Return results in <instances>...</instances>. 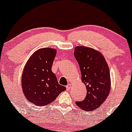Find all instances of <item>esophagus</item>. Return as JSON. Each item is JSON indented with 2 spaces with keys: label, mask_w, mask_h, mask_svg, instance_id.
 Returning <instances> with one entry per match:
<instances>
[{
  "label": "esophagus",
  "mask_w": 132,
  "mask_h": 132,
  "mask_svg": "<svg viewBox=\"0 0 132 132\" xmlns=\"http://www.w3.org/2000/svg\"><path fill=\"white\" fill-rule=\"evenodd\" d=\"M71 86V85H70V84H68V85L66 86V89H67V90H69V89H70Z\"/></svg>",
  "instance_id": "34e87169"
}]
</instances>
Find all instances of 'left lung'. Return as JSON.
I'll use <instances>...</instances> for the list:
<instances>
[{
  "mask_svg": "<svg viewBox=\"0 0 132 132\" xmlns=\"http://www.w3.org/2000/svg\"><path fill=\"white\" fill-rule=\"evenodd\" d=\"M74 54L80 68L81 81L87 89L85 100L76 103L85 111L94 110L106 100L110 92L108 64L100 52L89 47L76 46Z\"/></svg>",
  "mask_w": 132,
  "mask_h": 132,
  "instance_id": "1",
  "label": "left lung"
}]
</instances>
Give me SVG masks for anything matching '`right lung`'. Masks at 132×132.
<instances>
[{
	"label": "right lung",
	"mask_w": 132,
	"mask_h": 132,
	"mask_svg": "<svg viewBox=\"0 0 132 132\" xmlns=\"http://www.w3.org/2000/svg\"><path fill=\"white\" fill-rule=\"evenodd\" d=\"M56 50L44 47L31 55L24 66L21 85L24 95L36 106L49 105L66 87L59 85L51 68Z\"/></svg>",
	"instance_id": "1"
}]
</instances>
